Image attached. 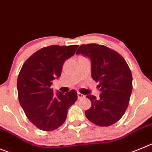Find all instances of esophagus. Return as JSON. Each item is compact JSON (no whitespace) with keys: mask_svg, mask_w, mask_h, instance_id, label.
Returning <instances> with one entry per match:
<instances>
[{"mask_svg":"<svg viewBox=\"0 0 152 152\" xmlns=\"http://www.w3.org/2000/svg\"><path fill=\"white\" fill-rule=\"evenodd\" d=\"M77 95H78V98H79V99H82V98H84V97L85 96L84 94H81V93H78Z\"/></svg>","mask_w":152,"mask_h":152,"instance_id":"34e87169","label":"esophagus"}]
</instances>
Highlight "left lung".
<instances>
[{
  "label": "left lung",
  "instance_id": "obj_1",
  "mask_svg": "<svg viewBox=\"0 0 152 152\" xmlns=\"http://www.w3.org/2000/svg\"><path fill=\"white\" fill-rule=\"evenodd\" d=\"M89 58L91 76L99 82V98L87 96L91 103L85 110L87 118L99 126H110L123 116L132 92V75L124 58L104 45H82L76 51Z\"/></svg>",
  "mask_w": 152,
  "mask_h": 152
}]
</instances>
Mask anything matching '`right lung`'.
Returning <instances> with one entry per match:
<instances>
[{
	"mask_svg": "<svg viewBox=\"0 0 152 152\" xmlns=\"http://www.w3.org/2000/svg\"><path fill=\"white\" fill-rule=\"evenodd\" d=\"M79 45L47 47L32 54L22 66L17 81L18 99L29 121L42 131L55 130L67 118L77 100L74 90L53 92V81L61 76L65 60L73 56Z\"/></svg>",
	"mask_w": 152,
	"mask_h": 152,
	"instance_id": "right-lung-1",
	"label": "right lung"
}]
</instances>
